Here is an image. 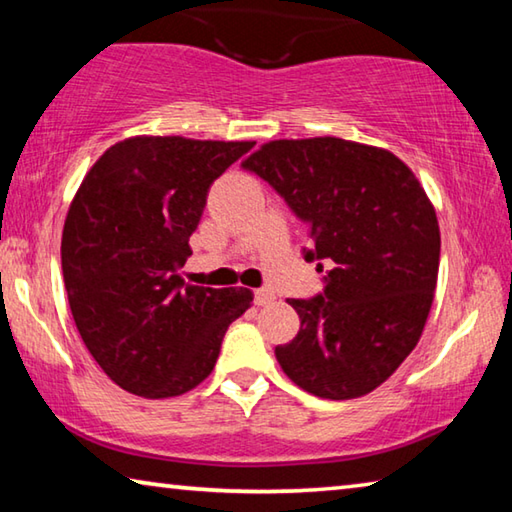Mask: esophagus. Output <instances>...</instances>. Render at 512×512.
Listing matches in <instances>:
<instances>
[{
    "label": "esophagus",
    "mask_w": 512,
    "mask_h": 512,
    "mask_svg": "<svg viewBox=\"0 0 512 512\" xmlns=\"http://www.w3.org/2000/svg\"><path fill=\"white\" fill-rule=\"evenodd\" d=\"M273 302V293L268 291V289H257L255 291V305L257 307H266V305H271Z\"/></svg>",
    "instance_id": "obj_1"
}]
</instances>
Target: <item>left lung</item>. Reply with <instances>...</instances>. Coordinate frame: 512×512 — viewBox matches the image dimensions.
<instances>
[{"label":"left lung","mask_w":512,"mask_h":512,"mask_svg":"<svg viewBox=\"0 0 512 512\" xmlns=\"http://www.w3.org/2000/svg\"><path fill=\"white\" fill-rule=\"evenodd\" d=\"M307 225L323 291L287 300L300 332L275 357L302 391L352 400L393 375L427 323L440 230L418 178L391 151L314 137L264 144L241 164Z\"/></svg>","instance_id":"1"}]
</instances>
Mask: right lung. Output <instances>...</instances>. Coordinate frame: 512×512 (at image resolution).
Segmentation results:
<instances>
[{
	"label": "right lung",
	"mask_w": 512,
	"mask_h": 512,
	"mask_svg": "<svg viewBox=\"0 0 512 512\" xmlns=\"http://www.w3.org/2000/svg\"><path fill=\"white\" fill-rule=\"evenodd\" d=\"M253 142L131 137L101 155L69 207L60 259L85 348L124 391L160 400L210 375L248 289L192 287L180 266L216 178Z\"/></svg>",
	"instance_id": "1"
}]
</instances>
